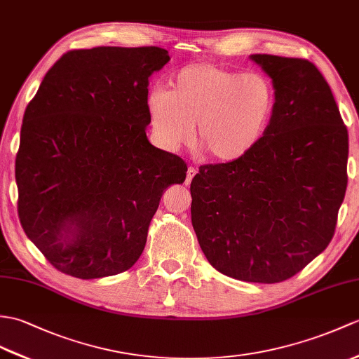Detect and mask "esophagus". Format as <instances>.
Segmentation results:
<instances>
[{
  "label": "esophagus",
  "instance_id": "34e87169",
  "mask_svg": "<svg viewBox=\"0 0 359 359\" xmlns=\"http://www.w3.org/2000/svg\"><path fill=\"white\" fill-rule=\"evenodd\" d=\"M196 172H197V170L194 168V166H189L188 171H187V180H185L187 185H189L191 180H193V177L196 176Z\"/></svg>",
  "mask_w": 359,
  "mask_h": 359
}]
</instances>
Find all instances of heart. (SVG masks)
Returning a JSON list of instances; mask_svg holds the SVG:
<instances>
[{"mask_svg": "<svg viewBox=\"0 0 359 359\" xmlns=\"http://www.w3.org/2000/svg\"><path fill=\"white\" fill-rule=\"evenodd\" d=\"M278 93L269 76L215 62H193L172 74L170 90L147 97L149 130L157 147L177 151L196 145L208 159L232 163L251 154L268 133Z\"/></svg>", "mask_w": 359, "mask_h": 359, "instance_id": "heart-1", "label": "heart"}]
</instances>
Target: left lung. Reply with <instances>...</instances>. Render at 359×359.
Instances as JSON below:
<instances>
[{"label":"left lung","instance_id":"left-lung-1","mask_svg":"<svg viewBox=\"0 0 359 359\" xmlns=\"http://www.w3.org/2000/svg\"><path fill=\"white\" fill-rule=\"evenodd\" d=\"M251 60L277 88L273 121L243 159L200 166L191 182V222L215 269L269 285L306 268L335 234L348 135L315 64L275 55Z\"/></svg>","mask_w":359,"mask_h":359}]
</instances>
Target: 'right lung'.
I'll return each instance as SVG.
<instances>
[{"label": "right lung", "mask_w": 359, "mask_h": 359, "mask_svg": "<svg viewBox=\"0 0 359 359\" xmlns=\"http://www.w3.org/2000/svg\"><path fill=\"white\" fill-rule=\"evenodd\" d=\"M165 48L70 50L24 113L15 161L18 215L48 263L72 277L128 271L163 191L188 166L147 139L148 78Z\"/></svg>", "instance_id": "add662e5"}]
</instances>
